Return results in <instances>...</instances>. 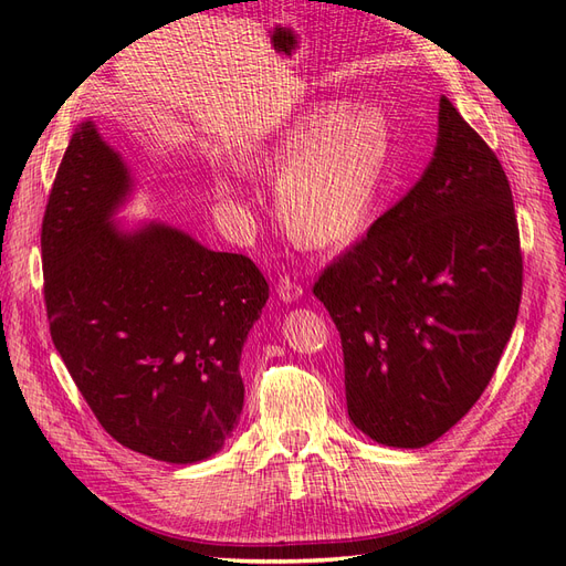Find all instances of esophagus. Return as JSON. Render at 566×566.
<instances>
[{
  "label": "esophagus",
  "instance_id": "obj_1",
  "mask_svg": "<svg viewBox=\"0 0 566 566\" xmlns=\"http://www.w3.org/2000/svg\"><path fill=\"white\" fill-rule=\"evenodd\" d=\"M277 296L284 303H294V301H298L303 296V286L296 282V277L282 275L280 282H277Z\"/></svg>",
  "mask_w": 566,
  "mask_h": 566
}]
</instances>
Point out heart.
<instances>
[{
  "mask_svg": "<svg viewBox=\"0 0 566 566\" xmlns=\"http://www.w3.org/2000/svg\"><path fill=\"white\" fill-rule=\"evenodd\" d=\"M391 151L385 112L364 102H324L298 116L259 156L282 172L277 207L289 233L331 247L364 226Z\"/></svg>",
  "mask_w": 566,
  "mask_h": 566,
  "instance_id": "obj_1",
  "label": "heart"
}]
</instances>
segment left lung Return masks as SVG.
Returning a JSON list of instances; mask_svg holds the SVG:
<instances>
[{"mask_svg": "<svg viewBox=\"0 0 566 566\" xmlns=\"http://www.w3.org/2000/svg\"><path fill=\"white\" fill-rule=\"evenodd\" d=\"M343 343L354 427L424 448L473 408L511 338L522 249L509 177L448 97L422 179L312 286Z\"/></svg>", "mask_w": 566, "mask_h": 566, "instance_id": "8db88e82", "label": "left lung"}]
</instances>
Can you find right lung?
Instances as JSON below:
<instances>
[{"instance_id":"right-lung-1","label":"right lung","mask_w":566,"mask_h":566,"mask_svg":"<svg viewBox=\"0 0 566 566\" xmlns=\"http://www.w3.org/2000/svg\"><path fill=\"white\" fill-rule=\"evenodd\" d=\"M128 167L81 123L41 223L51 338L102 429L158 462L212 457L238 427L240 354L268 282L242 254L112 221Z\"/></svg>"}]
</instances>
